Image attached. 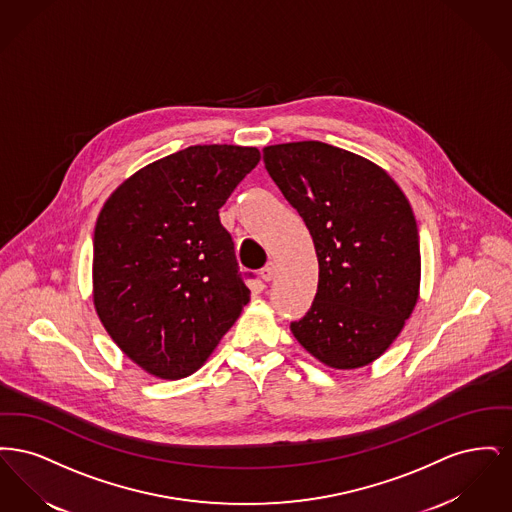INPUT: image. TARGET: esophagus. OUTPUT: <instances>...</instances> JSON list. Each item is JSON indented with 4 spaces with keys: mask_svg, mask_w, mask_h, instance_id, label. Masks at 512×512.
Segmentation results:
<instances>
[{
    "mask_svg": "<svg viewBox=\"0 0 512 512\" xmlns=\"http://www.w3.org/2000/svg\"><path fill=\"white\" fill-rule=\"evenodd\" d=\"M274 274H276L274 263H268L267 267L261 268V278H263L265 282H270V280L274 278Z\"/></svg>",
    "mask_w": 512,
    "mask_h": 512,
    "instance_id": "34e87169",
    "label": "esophagus"
}]
</instances>
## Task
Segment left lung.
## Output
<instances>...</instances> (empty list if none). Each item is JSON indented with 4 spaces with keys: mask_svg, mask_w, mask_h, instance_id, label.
Wrapping results in <instances>:
<instances>
[{
    "mask_svg": "<svg viewBox=\"0 0 512 512\" xmlns=\"http://www.w3.org/2000/svg\"><path fill=\"white\" fill-rule=\"evenodd\" d=\"M263 161L317 251V295L290 324L295 340L326 366L370 365L418 299L420 244L409 199L372 161L322 142L268 146Z\"/></svg>",
    "mask_w": 512,
    "mask_h": 512,
    "instance_id": "1",
    "label": "left lung"
}]
</instances>
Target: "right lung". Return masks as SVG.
<instances>
[{"instance_id":"obj_1","label":"right lung","mask_w":512,"mask_h":512,"mask_svg":"<svg viewBox=\"0 0 512 512\" xmlns=\"http://www.w3.org/2000/svg\"><path fill=\"white\" fill-rule=\"evenodd\" d=\"M259 159L257 147H186L126 178L99 213V320L157 378L194 374L249 301L219 209Z\"/></svg>"}]
</instances>
